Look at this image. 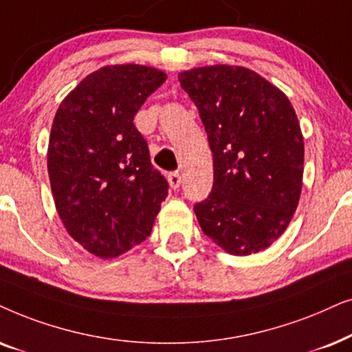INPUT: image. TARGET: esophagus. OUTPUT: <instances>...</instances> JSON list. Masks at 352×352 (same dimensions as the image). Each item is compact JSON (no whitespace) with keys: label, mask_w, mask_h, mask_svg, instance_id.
Instances as JSON below:
<instances>
[{"label":"esophagus","mask_w":352,"mask_h":352,"mask_svg":"<svg viewBox=\"0 0 352 352\" xmlns=\"http://www.w3.org/2000/svg\"><path fill=\"white\" fill-rule=\"evenodd\" d=\"M167 180H168V185H170V188L177 190V188H179V186H180V184H182V175H180V172H172V173H168Z\"/></svg>","instance_id":"1"}]
</instances>
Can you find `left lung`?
<instances>
[{"instance_id":"obj_1","label":"left lung","mask_w":352,"mask_h":352,"mask_svg":"<svg viewBox=\"0 0 352 352\" xmlns=\"http://www.w3.org/2000/svg\"><path fill=\"white\" fill-rule=\"evenodd\" d=\"M203 120L212 191L195 206L201 230L233 256L283 235L302 188L304 142L292 102L254 70L215 64L179 74Z\"/></svg>"}]
</instances>
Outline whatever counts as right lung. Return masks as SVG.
Instances as JSON below:
<instances>
[{
  "label": "right lung",
  "instance_id": "add662e5",
  "mask_svg": "<svg viewBox=\"0 0 352 352\" xmlns=\"http://www.w3.org/2000/svg\"><path fill=\"white\" fill-rule=\"evenodd\" d=\"M156 67L104 65L56 111L48 143L51 191L65 230L96 257L112 259L146 240L167 196L133 117L166 82Z\"/></svg>",
  "mask_w": 352,
  "mask_h": 352
}]
</instances>
